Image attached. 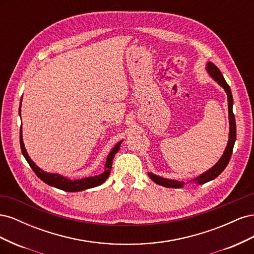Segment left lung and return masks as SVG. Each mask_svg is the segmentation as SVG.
I'll return each mask as SVG.
<instances>
[{"instance_id":"8db88e82","label":"left lung","mask_w":254,"mask_h":254,"mask_svg":"<svg viewBox=\"0 0 254 254\" xmlns=\"http://www.w3.org/2000/svg\"><path fill=\"white\" fill-rule=\"evenodd\" d=\"M207 72H209L212 77L216 80L220 86L225 89V91L227 92V95H228V105H229V121H230V134H229V142L227 145V148L224 152V155L220 158V160L216 163V165H214L210 171H207L206 173H204L203 175L197 177L196 179H194L193 181L198 182L199 184H203L205 182H209L213 179L216 178L218 177L222 171L225 170L227 167L228 163L230 159H231L232 156V152H233V147H234V143L236 140V124H235V117L233 114V110H232V107H233V97H232V93H231V90H230L229 84L227 83V81L225 80L224 76H222L221 72L219 71V68L215 65L212 63L207 64ZM148 176L150 177V179L156 182L159 186H162L165 188H181L184 182H180V181H176V180H168V179H164V178H161V177H158L153 174H148Z\"/></svg>"}]
</instances>
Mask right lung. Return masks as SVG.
I'll use <instances>...</instances> for the list:
<instances>
[{
  "label": "right lung",
  "instance_id": "right-lung-1",
  "mask_svg": "<svg viewBox=\"0 0 254 254\" xmlns=\"http://www.w3.org/2000/svg\"><path fill=\"white\" fill-rule=\"evenodd\" d=\"M21 111V110H20ZM122 142L118 143L117 145L114 146V148L111 150V152L109 153L108 158H107V162H106V171L99 176H95V177H89V178H84V179H80V180H70L64 178L59 175H55V174H49L45 173L42 170H40L38 167L30 158L28 157L27 152L25 150L24 144H23V140H22V132H20V146H21V150L23 156L26 159V161L28 162L29 166L32 167V170L34 171V173L39 177V178L45 182L49 186H52L54 188L60 189L65 191H79V190H83L87 189H91V188H95L101 186L102 183H104L107 178H108L110 173H111V168H112V160L117 153L120 150V145Z\"/></svg>",
  "mask_w": 254,
  "mask_h": 254
}]
</instances>
